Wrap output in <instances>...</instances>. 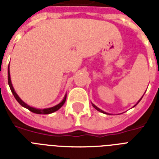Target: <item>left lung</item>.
I'll list each match as a JSON object with an SVG mask.
<instances>
[{
  "instance_id": "8db88e82",
  "label": "left lung",
  "mask_w": 159,
  "mask_h": 159,
  "mask_svg": "<svg viewBox=\"0 0 159 159\" xmlns=\"http://www.w3.org/2000/svg\"><path fill=\"white\" fill-rule=\"evenodd\" d=\"M141 99H142V97H141ZM141 99L139 100V101L138 102H137V104H138L139 102H140ZM92 106H93V107H94V108L96 109V110H97V111H100V112H102V113H104V114H107V113H106V112H105V111H102V110H101V109H100V108H98V107H97V106H95V105L93 104V103H92ZM137 104L134 105V106H137Z\"/></svg>"
}]
</instances>
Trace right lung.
Masks as SVG:
<instances>
[{
  "label": "right lung",
  "instance_id": "obj_1",
  "mask_svg": "<svg viewBox=\"0 0 159 159\" xmlns=\"http://www.w3.org/2000/svg\"><path fill=\"white\" fill-rule=\"evenodd\" d=\"M8 84L10 86V88H11V92L13 93L14 97L16 99V101L21 105V106L25 107V108L28 109L29 111H30L31 112H33V113H35V114H40V115H48V114H51V113H53L55 111H57V110H59L63 104L65 103L66 102V98H67V94L65 95L64 98L62 99V101L60 103H58L57 105L56 106H53V107H49V108H44V109H37V108H34V107H32V106H29L28 104H26L25 102H24L20 98L17 93L15 92V89H14L13 86H12V83H11V75H10V66H8Z\"/></svg>",
  "mask_w": 159,
  "mask_h": 159
}]
</instances>
